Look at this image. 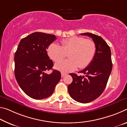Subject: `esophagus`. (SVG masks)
I'll list each match as a JSON object with an SVG mask.
<instances>
[{
    "mask_svg": "<svg viewBox=\"0 0 127 127\" xmlns=\"http://www.w3.org/2000/svg\"><path fill=\"white\" fill-rule=\"evenodd\" d=\"M66 74L65 73H63V72H62L61 73V76H62V77H63L65 76H66Z\"/></svg>",
    "mask_w": 127,
    "mask_h": 127,
    "instance_id": "1",
    "label": "esophagus"
}]
</instances>
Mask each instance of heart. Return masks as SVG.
<instances>
[{
  "label": "heart",
  "mask_w": 127,
  "mask_h": 127,
  "mask_svg": "<svg viewBox=\"0 0 127 127\" xmlns=\"http://www.w3.org/2000/svg\"><path fill=\"white\" fill-rule=\"evenodd\" d=\"M47 52L54 62L61 61L68 53L69 59L56 64L55 68L63 72L74 71L78 67L83 69L94 59L96 52L95 43L91 39L80 36H72L61 41V46L52 43L48 46Z\"/></svg>",
  "instance_id": "b5f03b06"
}]
</instances>
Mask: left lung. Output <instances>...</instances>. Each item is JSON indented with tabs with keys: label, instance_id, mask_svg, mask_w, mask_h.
Instances as JSON below:
<instances>
[{
	"label": "left lung",
	"instance_id": "8db88e82",
	"mask_svg": "<svg viewBox=\"0 0 127 127\" xmlns=\"http://www.w3.org/2000/svg\"><path fill=\"white\" fill-rule=\"evenodd\" d=\"M81 35L92 38L96 47V54L89 65L80 72L86 74L85 76L69 74L73 81L68 85V90L73 99L85 104L96 99L104 91L113 64L110 47L101 37L89 32Z\"/></svg>",
	"mask_w": 127,
	"mask_h": 127
}]
</instances>
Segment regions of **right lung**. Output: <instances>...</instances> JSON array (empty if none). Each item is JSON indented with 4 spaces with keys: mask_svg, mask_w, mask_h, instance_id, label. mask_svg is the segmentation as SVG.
<instances>
[{
    "mask_svg": "<svg viewBox=\"0 0 127 127\" xmlns=\"http://www.w3.org/2000/svg\"><path fill=\"white\" fill-rule=\"evenodd\" d=\"M56 38L54 35L36 32L22 38L15 53V77L23 92L34 99L51 95L61 78L57 70L45 73L54 65L46 49Z\"/></svg>",
    "mask_w": 127,
    "mask_h": 127,
    "instance_id": "1",
    "label": "right lung"
}]
</instances>
